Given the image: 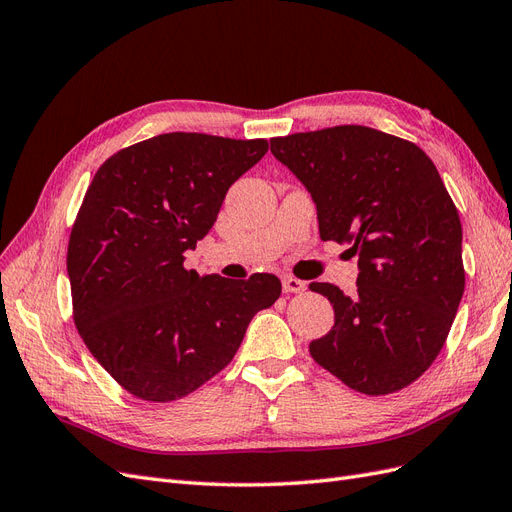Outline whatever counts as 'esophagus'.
Instances as JSON below:
<instances>
[{
  "mask_svg": "<svg viewBox=\"0 0 512 512\" xmlns=\"http://www.w3.org/2000/svg\"><path fill=\"white\" fill-rule=\"evenodd\" d=\"M282 288H284L286 294H290V292H303L305 290V282H301L299 277L284 275L282 277Z\"/></svg>",
  "mask_w": 512,
  "mask_h": 512,
  "instance_id": "obj_1",
  "label": "esophagus"
}]
</instances>
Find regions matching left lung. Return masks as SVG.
<instances>
[{
    "label": "left lung",
    "instance_id": "obj_1",
    "mask_svg": "<svg viewBox=\"0 0 512 512\" xmlns=\"http://www.w3.org/2000/svg\"><path fill=\"white\" fill-rule=\"evenodd\" d=\"M312 194L322 241L359 256L356 294L312 282L333 329L309 354L350 389L389 395L436 361L466 286L459 213L427 153L365 126L271 138Z\"/></svg>",
    "mask_w": 512,
    "mask_h": 512
}]
</instances>
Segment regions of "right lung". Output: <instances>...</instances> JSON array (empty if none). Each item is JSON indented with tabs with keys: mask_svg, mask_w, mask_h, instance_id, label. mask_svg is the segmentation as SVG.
Here are the masks:
<instances>
[{
	"mask_svg": "<svg viewBox=\"0 0 512 512\" xmlns=\"http://www.w3.org/2000/svg\"><path fill=\"white\" fill-rule=\"evenodd\" d=\"M265 138L170 132L117 151L91 181L68 243L74 324L94 359L145 401H175L232 361L247 324L282 284L185 269L228 188Z\"/></svg>",
	"mask_w": 512,
	"mask_h": 512,
	"instance_id": "right-lung-1",
	"label": "right lung"
}]
</instances>
